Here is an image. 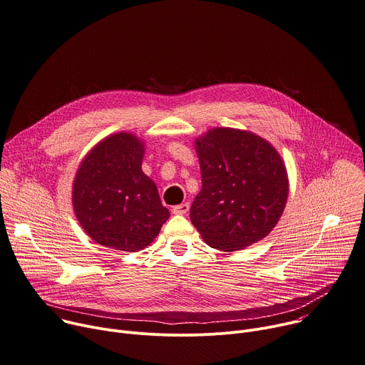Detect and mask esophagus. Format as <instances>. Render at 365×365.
Listing matches in <instances>:
<instances>
[{"label": "esophagus", "instance_id": "1", "mask_svg": "<svg viewBox=\"0 0 365 365\" xmlns=\"http://www.w3.org/2000/svg\"><path fill=\"white\" fill-rule=\"evenodd\" d=\"M188 210H190V205L188 203H181V205L173 207V213L174 215H185Z\"/></svg>", "mask_w": 365, "mask_h": 365}]
</instances>
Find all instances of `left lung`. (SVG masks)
<instances>
[{
	"label": "left lung",
	"instance_id": "obj_1",
	"mask_svg": "<svg viewBox=\"0 0 365 365\" xmlns=\"http://www.w3.org/2000/svg\"><path fill=\"white\" fill-rule=\"evenodd\" d=\"M201 190L190 219L212 248L232 252L265 237L284 212L289 178L262 138L219 128L197 139Z\"/></svg>",
	"mask_w": 365,
	"mask_h": 365
}]
</instances>
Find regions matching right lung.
Returning <instances> with one entry per match:
<instances>
[{
    "mask_svg": "<svg viewBox=\"0 0 365 365\" xmlns=\"http://www.w3.org/2000/svg\"><path fill=\"white\" fill-rule=\"evenodd\" d=\"M143 143L130 133L101 140L81 162L72 203L78 222L97 244L128 252L146 248L170 212L143 174Z\"/></svg>",
    "mask_w": 365,
    "mask_h": 365,
    "instance_id": "1",
    "label": "right lung"
}]
</instances>
